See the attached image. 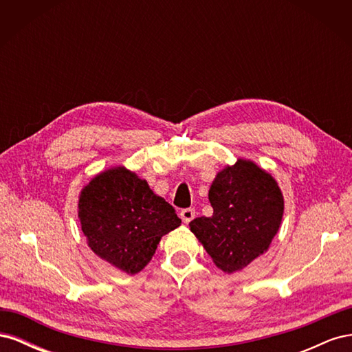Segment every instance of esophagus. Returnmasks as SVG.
Returning <instances> with one entry per match:
<instances>
[{
    "label": "esophagus",
    "instance_id": "34e87169",
    "mask_svg": "<svg viewBox=\"0 0 352 352\" xmlns=\"http://www.w3.org/2000/svg\"><path fill=\"white\" fill-rule=\"evenodd\" d=\"M180 217H182L184 223H189L190 220H194L195 217V210L194 208H185L180 211Z\"/></svg>",
    "mask_w": 352,
    "mask_h": 352
}]
</instances>
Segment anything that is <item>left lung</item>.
<instances>
[{"mask_svg": "<svg viewBox=\"0 0 352 352\" xmlns=\"http://www.w3.org/2000/svg\"><path fill=\"white\" fill-rule=\"evenodd\" d=\"M208 199L212 216L189 228L220 270H242L269 250L283 217L282 190L270 173L238 158L217 173Z\"/></svg>", "mask_w": 352, "mask_h": 352, "instance_id": "obj_1", "label": "left lung"}]
</instances>
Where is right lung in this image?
I'll return each instance as SVG.
<instances>
[{
    "instance_id": "right-lung-1",
    "label": "right lung",
    "mask_w": 352,
    "mask_h": 352,
    "mask_svg": "<svg viewBox=\"0 0 352 352\" xmlns=\"http://www.w3.org/2000/svg\"><path fill=\"white\" fill-rule=\"evenodd\" d=\"M78 207L88 247L127 274L141 272L162 238L182 223L145 179L123 166L94 176L80 190Z\"/></svg>"
}]
</instances>
